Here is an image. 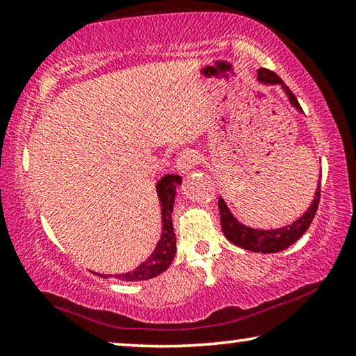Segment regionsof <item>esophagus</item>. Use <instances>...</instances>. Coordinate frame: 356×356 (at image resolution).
I'll use <instances>...</instances> for the list:
<instances>
[{"label": "esophagus", "mask_w": 356, "mask_h": 356, "mask_svg": "<svg viewBox=\"0 0 356 356\" xmlns=\"http://www.w3.org/2000/svg\"><path fill=\"white\" fill-rule=\"evenodd\" d=\"M200 161V155L196 154L195 150L191 149H185L179 154L177 160H176V165H177V169L179 171H190L191 168H195V165H198Z\"/></svg>", "instance_id": "esophagus-1"}]
</instances>
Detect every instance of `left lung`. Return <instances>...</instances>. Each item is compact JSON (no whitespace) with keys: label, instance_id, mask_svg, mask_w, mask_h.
Segmentation results:
<instances>
[{"label":"left lung","instance_id":"obj_1","mask_svg":"<svg viewBox=\"0 0 356 356\" xmlns=\"http://www.w3.org/2000/svg\"><path fill=\"white\" fill-rule=\"evenodd\" d=\"M258 81L263 83H269V86H282L285 90L286 97H289L291 106H295L298 111L302 112L300 103L295 95L291 93V90L285 86L284 81L275 74V72L259 67L258 70ZM320 202V180H318V188L315 191V198L312 204L307 209V212L304 213L301 218H298L296 222H293L289 227L277 228V229H253L245 227V225L239 223L238 220L233 217V213L229 212V209L222 198H218V209H220V223H222L223 234L227 236V239L233 242V244L239 245L241 249L250 250V252H261V253H275L286 249L291 244L301 238L306 233L307 228L312 223L317 212Z\"/></svg>","mask_w":356,"mask_h":356}]
</instances>
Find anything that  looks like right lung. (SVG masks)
<instances>
[{
  "instance_id": "obj_1",
  "label": "right lung",
  "mask_w": 356,
  "mask_h": 356,
  "mask_svg": "<svg viewBox=\"0 0 356 356\" xmlns=\"http://www.w3.org/2000/svg\"><path fill=\"white\" fill-rule=\"evenodd\" d=\"M180 182H182V177L180 176L166 174V176L161 177L156 184V193L161 204L163 231L154 253H152L144 263H140L136 269H133L131 273L115 274L111 275V277L125 282L149 280L152 277L160 275L161 273H165V270L171 266L174 255H176V234H174L171 213L174 207V198H176V188L177 185H180ZM101 277H103V275H101ZM104 277H107V275H104Z\"/></svg>"
}]
</instances>
